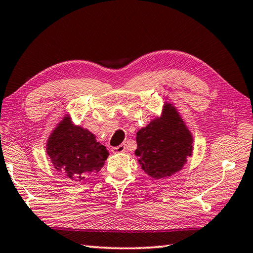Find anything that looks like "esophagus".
Segmentation results:
<instances>
[{"instance_id":"1","label":"esophagus","mask_w":253,"mask_h":253,"mask_svg":"<svg viewBox=\"0 0 253 253\" xmlns=\"http://www.w3.org/2000/svg\"><path fill=\"white\" fill-rule=\"evenodd\" d=\"M112 151H113V152H115V153H122V152H125V151H126V144H125V143H123V144H121V146L112 148Z\"/></svg>"}]
</instances>
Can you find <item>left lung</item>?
Segmentation results:
<instances>
[{"instance_id":"1","label":"left lung","mask_w":253,"mask_h":253,"mask_svg":"<svg viewBox=\"0 0 253 253\" xmlns=\"http://www.w3.org/2000/svg\"><path fill=\"white\" fill-rule=\"evenodd\" d=\"M136 140L141 169L155 179L180 170L192 154V135L170 103L164 105L162 116L137 132Z\"/></svg>"}]
</instances>
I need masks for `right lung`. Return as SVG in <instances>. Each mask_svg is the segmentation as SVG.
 Here are the masks:
<instances>
[{"label": "right lung", "instance_id": "1", "mask_svg": "<svg viewBox=\"0 0 253 253\" xmlns=\"http://www.w3.org/2000/svg\"><path fill=\"white\" fill-rule=\"evenodd\" d=\"M46 153L55 169L65 173L74 181L91 178L103 168L109 157L106 148L95 140L93 133L75 126L68 115L52 131Z\"/></svg>", "mask_w": 253, "mask_h": 253}]
</instances>
